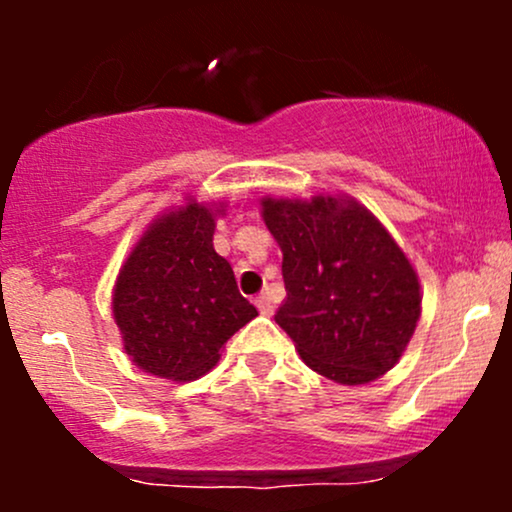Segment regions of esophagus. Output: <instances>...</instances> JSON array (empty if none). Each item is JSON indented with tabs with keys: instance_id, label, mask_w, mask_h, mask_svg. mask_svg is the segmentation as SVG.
Instances as JSON below:
<instances>
[{
	"instance_id": "esophagus-1",
	"label": "esophagus",
	"mask_w": 512,
	"mask_h": 512,
	"mask_svg": "<svg viewBox=\"0 0 512 512\" xmlns=\"http://www.w3.org/2000/svg\"><path fill=\"white\" fill-rule=\"evenodd\" d=\"M255 305H257V310H260L262 315H272L274 313V303H272V298L267 296V293H260V296L255 298Z\"/></svg>"
}]
</instances>
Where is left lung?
Listing matches in <instances>:
<instances>
[{
  "instance_id": "left-lung-1",
  "label": "left lung",
  "mask_w": 512,
  "mask_h": 512,
  "mask_svg": "<svg viewBox=\"0 0 512 512\" xmlns=\"http://www.w3.org/2000/svg\"><path fill=\"white\" fill-rule=\"evenodd\" d=\"M284 252L286 301L274 320L315 373L363 385L407 349L421 315L419 276L383 223L351 199L262 202Z\"/></svg>"
}]
</instances>
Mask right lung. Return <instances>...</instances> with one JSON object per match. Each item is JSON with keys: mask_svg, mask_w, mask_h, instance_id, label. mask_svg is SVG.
Segmentation results:
<instances>
[{"mask_svg": "<svg viewBox=\"0 0 512 512\" xmlns=\"http://www.w3.org/2000/svg\"><path fill=\"white\" fill-rule=\"evenodd\" d=\"M214 228V211L187 202L161 216L120 269L115 322L127 356L146 373L178 383L199 378L257 315L214 250Z\"/></svg>", "mask_w": 512, "mask_h": 512, "instance_id": "obj_1", "label": "right lung"}]
</instances>
